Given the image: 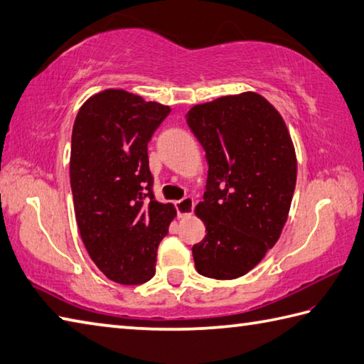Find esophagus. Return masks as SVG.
Instances as JSON below:
<instances>
[{
  "instance_id": "34e87169",
  "label": "esophagus",
  "mask_w": 364,
  "mask_h": 364,
  "mask_svg": "<svg viewBox=\"0 0 364 364\" xmlns=\"http://www.w3.org/2000/svg\"><path fill=\"white\" fill-rule=\"evenodd\" d=\"M175 208H176L178 216H186L192 211V208H194V200H192L189 196L183 197L181 200L175 202Z\"/></svg>"
}]
</instances>
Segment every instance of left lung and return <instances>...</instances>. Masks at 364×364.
I'll use <instances>...</instances> for the list:
<instances>
[{
    "mask_svg": "<svg viewBox=\"0 0 364 364\" xmlns=\"http://www.w3.org/2000/svg\"><path fill=\"white\" fill-rule=\"evenodd\" d=\"M188 126L205 149L208 178L196 206L205 238L192 246L196 269L237 279L279 240L296 184V156L274 107L257 92L194 105Z\"/></svg>",
    "mask_w": 364,
    "mask_h": 364,
    "instance_id": "8db88e82",
    "label": "left lung"
}]
</instances>
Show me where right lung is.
Segmentation results:
<instances>
[{"instance_id": "obj_1", "label": "right lung", "mask_w": 364, "mask_h": 364, "mask_svg": "<svg viewBox=\"0 0 364 364\" xmlns=\"http://www.w3.org/2000/svg\"><path fill=\"white\" fill-rule=\"evenodd\" d=\"M123 90H105L78 110L70 140V189L78 230L96 267L137 286L156 273V255L175 218L153 194L148 144L170 113Z\"/></svg>"}]
</instances>
